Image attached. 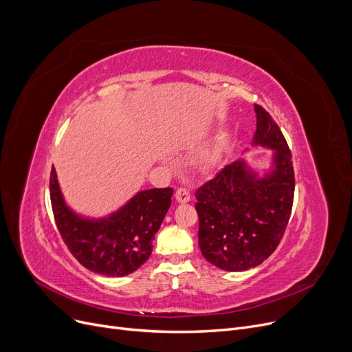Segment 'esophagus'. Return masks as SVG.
Segmentation results:
<instances>
[{"label": "esophagus", "mask_w": 352, "mask_h": 352, "mask_svg": "<svg viewBox=\"0 0 352 352\" xmlns=\"http://www.w3.org/2000/svg\"><path fill=\"white\" fill-rule=\"evenodd\" d=\"M175 196H176V200H177L179 204H188L189 200H190V193L186 189H183V188H179L176 190Z\"/></svg>", "instance_id": "34e87169"}]
</instances>
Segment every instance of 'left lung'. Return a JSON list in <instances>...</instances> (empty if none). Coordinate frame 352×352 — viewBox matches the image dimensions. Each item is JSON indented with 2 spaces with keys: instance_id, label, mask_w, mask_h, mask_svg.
I'll use <instances>...</instances> for the list:
<instances>
[{
  "instance_id": "1",
  "label": "left lung",
  "mask_w": 352,
  "mask_h": 352,
  "mask_svg": "<svg viewBox=\"0 0 352 352\" xmlns=\"http://www.w3.org/2000/svg\"><path fill=\"white\" fill-rule=\"evenodd\" d=\"M252 144L274 150L270 170L259 175L236 160L195 193L199 246L206 261L239 272L261 265L279 245L291 217L295 176L291 150L271 114L255 104Z\"/></svg>"
}]
</instances>
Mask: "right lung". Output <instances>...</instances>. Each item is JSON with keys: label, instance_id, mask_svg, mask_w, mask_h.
<instances>
[{"label": "right lung", "instance_id": "add662e5", "mask_svg": "<svg viewBox=\"0 0 352 352\" xmlns=\"http://www.w3.org/2000/svg\"><path fill=\"white\" fill-rule=\"evenodd\" d=\"M172 195V188L142 190L107 217L90 219L67 206L54 166L50 175L52 208L64 243L82 266L104 276L129 275L148 259Z\"/></svg>", "mask_w": 352, "mask_h": 352}]
</instances>
